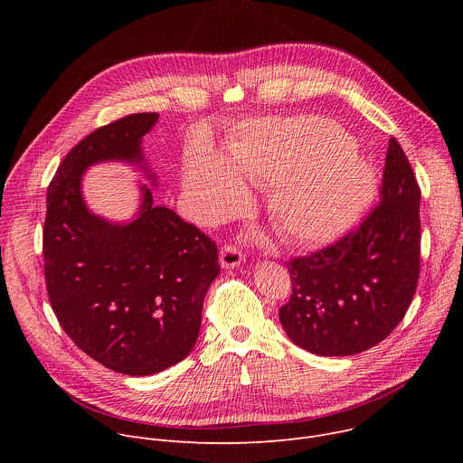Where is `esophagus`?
<instances>
[{"label":"esophagus","mask_w":463,"mask_h":463,"mask_svg":"<svg viewBox=\"0 0 463 463\" xmlns=\"http://www.w3.org/2000/svg\"><path fill=\"white\" fill-rule=\"evenodd\" d=\"M243 261V254L234 245H223L220 250V263L223 269H234Z\"/></svg>","instance_id":"esophagus-1"}]
</instances>
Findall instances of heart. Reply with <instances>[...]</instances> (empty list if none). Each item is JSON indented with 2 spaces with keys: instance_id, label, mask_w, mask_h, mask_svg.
<instances>
[{
  "instance_id": "obj_1",
  "label": "heart",
  "mask_w": 463,
  "mask_h": 463,
  "mask_svg": "<svg viewBox=\"0 0 463 463\" xmlns=\"http://www.w3.org/2000/svg\"><path fill=\"white\" fill-rule=\"evenodd\" d=\"M241 181L269 190L268 214L289 241L334 240L361 214L373 194L370 165L354 139L320 117L268 118L247 126L227 159L211 148L192 150L183 183L195 218L220 222L247 200Z\"/></svg>"
}]
</instances>
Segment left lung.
I'll use <instances>...</instances> for the list:
<instances>
[{
	"label": "left lung",
	"instance_id": "left-lung-1",
	"mask_svg": "<svg viewBox=\"0 0 463 463\" xmlns=\"http://www.w3.org/2000/svg\"><path fill=\"white\" fill-rule=\"evenodd\" d=\"M421 190L402 145L390 137L379 203L335 243L293 258L288 337L317 355H354L398 326L418 288Z\"/></svg>",
	"mask_w": 463,
	"mask_h": 463
}]
</instances>
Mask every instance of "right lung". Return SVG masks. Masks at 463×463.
<instances>
[{
	"instance_id": "right-lung-1",
	"label": "right lung",
	"mask_w": 463,
	"mask_h": 463,
	"mask_svg": "<svg viewBox=\"0 0 463 463\" xmlns=\"http://www.w3.org/2000/svg\"><path fill=\"white\" fill-rule=\"evenodd\" d=\"M157 113L117 118L60 163L43 223V275L63 332L91 359L126 375H150L184 359L220 273L218 247L143 186L139 218L113 225L84 205L80 179L99 161L141 163Z\"/></svg>"
}]
</instances>
